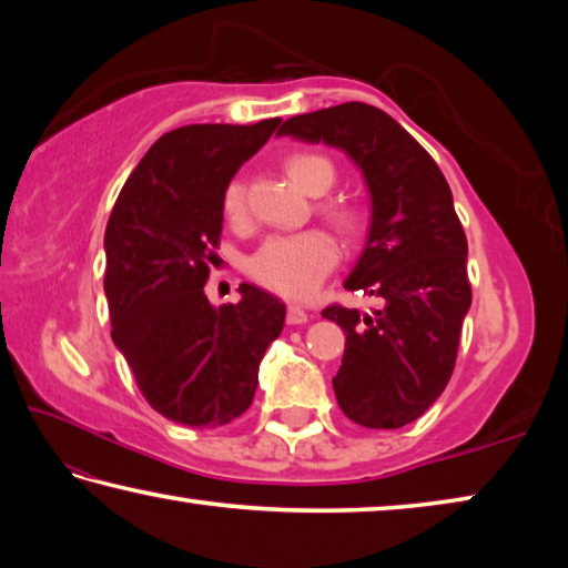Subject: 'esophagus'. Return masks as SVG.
I'll use <instances>...</instances> for the list:
<instances>
[{
    "instance_id": "obj_1",
    "label": "esophagus",
    "mask_w": 568,
    "mask_h": 568,
    "mask_svg": "<svg viewBox=\"0 0 568 568\" xmlns=\"http://www.w3.org/2000/svg\"><path fill=\"white\" fill-rule=\"evenodd\" d=\"M307 318H311V315H307V311H305L303 305H297V303L287 305V323H291V325H303V323H307Z\"/></svg>"
}]
</instances>
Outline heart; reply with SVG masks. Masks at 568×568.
<instances>
[{"label": "heart", "mask_w": 568, "mask_h": 568, "mask_svg": "<svg viewBox=\"0 0 568 568\" xmlns=\"http://www.w3.org/2000/svg\"><path fill=\"white\" fill-rule=\"evenodd\" d=\"M285 170L295 185H301L311 195H323L335 182V165L311 150H295L285 158ZM225 217L233 225L247 220V200L243 182H230L223 200ZM321 213L331 217L343 233L355 235L365 223L363 207L355 200H325ZM341 257V245L328 230L311 227L303 233L273 235L250 255L247 273L257 283L271 287L285 297H307L318 291L335 263Z\"/></svg>", "instance_id": "1"}]
</instances>
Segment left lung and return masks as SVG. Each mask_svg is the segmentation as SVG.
<instances>
[{
  "label": "left lung",
  "instance_id": "8db88e82",
  "mask_svg": "<svg viewBox=\"0 0 568 568\" xmlns=\"http://www.w3.org/2000/svg\"><path fill=\"white\" fill-rule=\"evenodd\" d=\"M277 132L345 150L368 182V243L345 287L378 297V307L371 315L341 303L323 311L345 333L333 390L363 428L406 426L448 386L470 307L468 243L448 182L436 160L373 104L297 114Z\"/></svg>",
  "mask_w": 568,
  "mask_h": 568
}]
</instances>
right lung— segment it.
Returning a JSON list of instances; mask_svg holds the SVG:
<instances>
[{"instance_id":"obj_1","label":"right lung","mask_w":568,"mask_h":568,"mask_svg":"<svg viewBox=\"0 0 568 568\" xmlns=\"http://www.w3.org/2000/svg\"><path fill=\"white\" fill-rule=\"evenodd\" d=\"M277 124L165 132L124 182L104 230L112 341L150 406L182 426L217 428L243 416L267 345L283 331L285 305L261 287L243 283V301L220 307L203 291L230 180Z\"/></svg>"}]
</instances>
